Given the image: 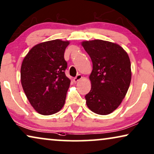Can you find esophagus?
Instances as JSON below:
<instances>
[{"instance_id":"esophagus-1","label":"esophagus","mask_w":154,"mask_h":154,"mask_svg":"<svg viewBox=\"0 0 154 154\" xmlns=\"http://www.w3.org/2000/svg\"><path fill=\"white\" fill-rule=\"evenodd\" d=\"M82 76L81 75H77L76 76V77H75V78H74V79H73L74 82L77 83V82H79V80H80V79H82Z\"/></svg>"}]
</instances>
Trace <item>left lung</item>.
I'll return each instance as SVG.
<instances>
[{
  "instance_id": "8db88e82",
  "label": "left lung",
  "mask_w": 154,
  "mask_h": 154,
  "mask_svg": "<svg viewBox=\"0 0 154 154\" xmlns=\"http://www.w3.org/2000/svg\"><path fill=\"white\" fill-rule=\"evenodd\" d=\"M82 45L93 64L89 76L91 88L85 96L86 103L95 113H111L121 103L130 87V58L121 46L107 41H86Z\"/></svg>"
}]
</instances>
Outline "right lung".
<instances>
[{"mask_svg": "<svg viewBox=\"0 0 154 154\" xmlns=\"http://www.w3.org/2000/svg\"><path fill=\"white\" fill-rule=\"evenodd\" d=\"M69 42L48 41L34 46L21 66V83L26 98L38 113H56L64 106L70 80L65 74L64 53Z\"/></svg>", "mask_w": 154, "mask_h": 154, "instance_id": "right-lung-1", "label": "right lung"}]
</instances>
